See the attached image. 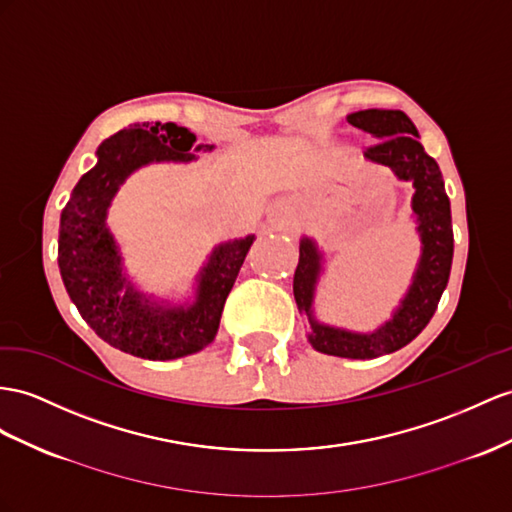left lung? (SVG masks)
Instances as JSON below:
<instances>
[{"mask_svg": "<svg viewBox=\"0 0 512 512\" xmlns=\"http://www.w3.org/2000/svg\"><path fill=\"white\" fill-rule=\"evenodd\" d=\"M346 119L350 125L378 140V144L363 153L365 160L387 166L400 181L413 183L415 194L411 209L422 253H419L411 285L400 305L389 320L370 333L339 329L316 318L313 300H316V287L324 272V253L309 235L300 238L294 298L298 311L309 320L307 339L313 350L344 359H376L413 342L435 316L452 268V214L439 164L424 151L419 131L409 116L400 110L374 108L352 112Z\"/></svg>", "mask_w": 512, "mask_h": 512, "instance_id": "1", "label": "left lung"}]
</instances>
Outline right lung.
<instances>
[{
  "mask_svg": "<svg viewBox=\"0 0 512 512\" xmlns=\"http://www.w3.org/2000/svg\"><path fill=\"white\" fill-rule=\"evenodd\" d=\"M214 149V144H196L192 131L175 123L129 125L99 144L97 164L77 181L62 209L58 266L64 287L90 329L134 357L170 361L214 342L222 307L255 235L214 246L196 274L192 300L170 303L140 292L129 279L108 227L110 205L138 168L188 164L199 160L196 153Z\"/></svg>",
  "mask_w": 512,
  "mask_h": 512,
  "instance_id": "right-lung-1",
  "label": "right lung"
}]
</instances>
